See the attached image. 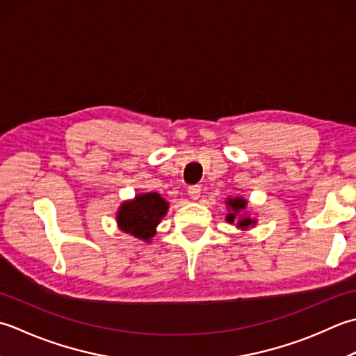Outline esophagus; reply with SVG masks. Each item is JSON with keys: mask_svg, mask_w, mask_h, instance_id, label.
Here are the masks:
<instances>
[{"mask_svg": "<svg viewBox=\"0 0 356 356\" xmlns=\"http://www.w3.org/2000/svg\"><path fill=\"white\" fill-rule=\"evenodd\" d=\"M188 197H191V200H198L201 197V186H191L188 187Z\"/></svg>", "mask_w": 356, "mask_h": 356, "instance_id": "1", "label": "esophagus"}]
</instances>
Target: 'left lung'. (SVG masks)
Segmentation results:
<instances>
[{"label":"left lung","mask_w":356,"mask_h":356,"mask_svg":"<svg viewBox=\"0 0 356 356\" xmlns=\"http://www.w3.org/2000/svg\"><path fill=\"white\" fill-rule=\"evenodd\" d=\"M227 209H229V213L226 216L227 222L234 224L236 216H238V221H236V227L241 229V230H245L250 226H255L257 224V220H252L249 218L248 215H244L243 212L245 210V207H248V201H245L244 198L241 197H235V198H227ZM241 214L242 216L239 217L238 215Z\"/></svg>","instance_id":"1"}]
</instances>
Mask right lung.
I'll list each match as a JSON object with an SVG mask.
<instances>
[{"label":"right lung","instance_id":"1","mask_svg":"<svg viewBox=\"0 0 356 356\" xmlns=\"http://www.w3.org/2000/svg\"><path fill=\"white\" fill-rule=\"evenodd\" d=\"M169 202L156 192L140 193L134 200L124 201L117 212L118 227L135 238L149 243L155 229L168 213Z\"/></svg>","mask_w":356,"mask_h":356}]
</instances>
